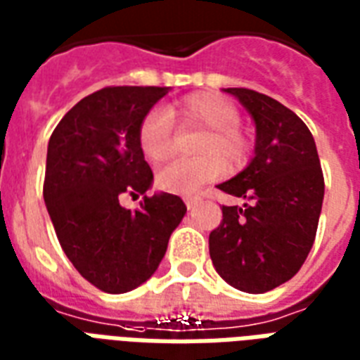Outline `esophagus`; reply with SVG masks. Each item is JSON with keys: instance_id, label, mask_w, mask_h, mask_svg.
<instances>
[{"instance_id": "esophagus-1", "label": "esophagus", "mask_w": 360, "mask_h": 360, "mask_svg": "<svg viewBox=\"0 0 360 360\" xmlns=\"http://www.w3.org/2000/svg\"><path fill=\"white\" fill-rule=\"evenodd\" d=\"M199 201H201V195H186V198H184V203H186V207H188V209H193V207L198 205Z\"/></svg>"}]
</instances>
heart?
Here are the masks:
<instances>
[{"label":"heart","mask_w":360,"mask_h":360,"mask_svg":"<svg viewBox=\"0 0 360 360\" xmlns=\"http://www.w3.org/2000/svg\"><path fill=\"white\" fill-rule=\"evenodd\" d=\"M178 120L186 126L205 130L195 151V159H178L162 167L157 174V186L174 195H191L205 184L217 180L230 169H240L251 155V141L240 128V112L234 105L219 96H193L178 105ZM138 146L149 161H162L172 146V119L161 107H155L141 119Z\"/></svg>","instance_id":"obj_1"}]
</instances>
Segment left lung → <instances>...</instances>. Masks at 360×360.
Masks as SVG:
<instances>
[{"instance_id":"8db88e82","label":"left lung","mask_w":360,"mask_h":360,"mask_svg":"<svg viewBox=\"0 0 360 360\" xmlns=\"http://www.w3.org/2000/svg\"><path fill=\"white\" fill-rule=\"evenodd\" d=\"M224 91L255 120V157L219 190L248 199L222 205V222L209 236L214 269L228 284L264 293L299 272L313 248L324 199L314 138L295 112L248 88Z\"/></svg>"}]
</instances>
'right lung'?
I'll return each instance as SVG.
<instances>
[{
  "instance_id": "1",
  "label": "right lung",
  "mask_w": 360,
  "mask_h": 360,
  "mask_svg": "<svg viewBox=\"0 0 360 360\" xmlns=\"http://www.w3.org/2000/svg\"><path fill=\"white\" fill-rule=\"evenodd\" d=\"M170 88L109 86L80 99L47 143L44 201L65 255L90 284L126 293L153 276L186 214L178 195L146 191L153 172L138 128ZM144 195L136 212L120 195Z\"/></svg>"
}]
</instances>
